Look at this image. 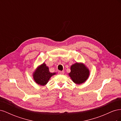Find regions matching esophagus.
<instances>
[{
  "mask_svg": "<svg viewBox=\"0 0 121 121\" xmlns=\"http://www.w3.org/2000/svg\"><path fill=\"white\" fill-rule=\"evenodd\" d=\"M64 71H58V73H59L60 74V75H63V74H64Z\"/></svg>",
  "mask_w": 121,
  "mask_h": 121,
  "instance_id": "obj_1",
  "label": "esophagus"
}]
</instances>
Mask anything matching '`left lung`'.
<instances>
[{
	"instance_id": "1",
	"label": "left lung",
	"mask_w": 121,
	"mask_h": 121,
	"mask_svg": "<svg viewBox=\"0 0 121 121\" xmlns=\"http://www.w3.org/2000/svg\"><path fill=\"white\" fill-rule=\"evenodd\" d=\"M90 74L89 69L81 63H76L71 66V72L69 73L72 81L75 84H81L85 82Z\"/></svg>"
}]
</instances>
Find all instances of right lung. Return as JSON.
Masks as SVG:
<instances>
[{"instance_id": "1", "label": "right lung", "mask_w": 121, "mask_h": 121, "mask_svg": "<svg viewBox=\"0 0 121 121\" xmlns=\"http://www.w3.org/2000/svg\"><path fill=\"white\" fill-rule=\"evenodd\" d=\"M56 74V73H50L48 67L43 63L35 69L33 74V77L36 83L40 85L44 86L48 83L50 78Z\"/></svg>"}]
</instances>
